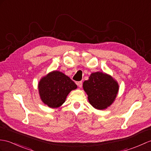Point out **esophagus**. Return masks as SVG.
<instances>
[{
    "mask_svg": "<svg viewBox=\"0 0 151 151\" xmlns=\"http://www.w3.org/2000/svg\"><path fill=\"white\" fill-rule=\"evenodd\" d=\"M76 84H77V85H78V86L79 87H82V81H80V82H76Z\"/></svg>",
    "mask_w": 151,
    "mask_h": 151,
    "instance_id": "obj_1",
    "label": "esophagus"
}]
</instances>
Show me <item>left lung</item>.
Wrapping results in <instances>:
<instances>
[{"mask_svg":"<svg viewBox=\"0 0 151 151\" xmlns=\"http://www.w3.org/2000/svg\"><path fill=\"white\" fill-rule=\"evenodd\" d=\"M83 90L90 104L96 109L103 110L114 102L119 90L118 83L111 75L102 72L92 73L83 83Z\"/></svg>","mask_w":151,"mask_h":151,"instance_id":"8db88e82","label":"left lung"}]
</instances>
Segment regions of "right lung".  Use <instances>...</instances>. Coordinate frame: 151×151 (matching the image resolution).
<instances>
[{
  "mask_svg": "<svg viewBox=\"0 0 151 151\" xmlns=\"http://www.w3.org/2000/svg\"><path fill=\"white\" fill-rule=\"evenodd\" d=\"M38 88L42 102L51 108H57L65 102L69 93L77 86L64 73L52 71L40 80Z\"/></svg>",
  "mask_w": 151,
  "mask_h": 151,
  "instance_id": "1",
  "label": "right lung"
}]
</instances>
